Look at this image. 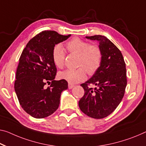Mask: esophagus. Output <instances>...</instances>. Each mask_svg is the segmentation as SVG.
<instances>
[{"label":"esophagus","instance_id":"esophagus-1","mask_svg":"<svg viewBox=\"0 0 146 146\" xmlns=\"http://www.w3.org/2000/svg\"><path fill=\"white\" fill-rule=\"evenodd\" d=\"M75 86L74 85H73V84H68V88L70 89H72Z\"/></svg>","mask_w":146,"mask_h":146}]
</instances>
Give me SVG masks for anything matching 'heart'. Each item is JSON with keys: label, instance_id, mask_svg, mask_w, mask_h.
Wrapping results in <instances>:
<instances>
[{"label": "heart", "instance_id": "obj_1", "mask_svg": "<svg viewBox=\"0 0 146 146\" xmlns=\"http://www.w3.org/2000/svg\"><path fill=\"white\" fill-rule=\"evenodd\" d=\"M69 53L78 55L76 70H66L59 73V77L70 84L82 82L86 78V71L89 75L95 74L101 64L102 52L96 45H90L79 38H74L66 43ZM52 59L55 65L59 68H63L65 60V53L60 44L53 48Z\"/></svg>", "mask_w": 146, "mask_h": 146}]
</instances>
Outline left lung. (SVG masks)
<instances>
[{
    "instance_id": "1",
    "label": "left lung",
    "mask_w": 146,
    "mask_h": 146,
    "mask_svg": "<svg viewBox=\"0 0 146 146\" xmlns=\"http://www.w3.org/2000/svg\"><path fill=\"white\" fill-rule=\"evenodd\" d=\"M97 40L102 52L101 64L84 84V95L79 101L82 112L89 117L102 119L113 112L120 104L127 86L126 66L120 50L106 37L101 35L86 36ZM95 84L94 89L88 87Z\"/></svg>"
}]
</instances>
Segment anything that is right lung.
<instances>
[{
	"mask_svg": "<svg viewBox=\"0 0 146 146\" xmlns=\"http://www.w3.org/2000/svg\"><path fill=\"white\" fill-rule=\"evenodd\" d=\"M64 36L45 31L30 40L19 58L14 89L25 111L35 118H44L57 110L62 91L68 88L66 80H55L57 68L52 51L56 44L64 41ZM46 83L50 86L47 88Z\"/></svg>",
	"mask_w": 146,
	"mask_h": 146,
	"instance_id": "1",
	"label": "right lung"
}]
</instances>
